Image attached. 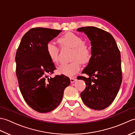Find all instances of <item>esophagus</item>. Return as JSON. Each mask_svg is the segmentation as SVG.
I'll use <instances>...</instances> for the list:
<instances>
[{"label":"esophagus","mask_w":135,"mask_h":135,"mask_svg":"<svg viewBox=\"0 0 135 135\" xmlns=\"http://www.w3.org/2000/svg\"><path fill=\"white\" fill-rule=\"evenodd\" d=\"M76 79L75 78H70V81L71 83H74L75 81H76Z\"/></svg>","instance_id":"1"}]
</instances>
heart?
<instances>
[{"instance_id": "heart-1", "label": "heart", "mask_w": 135, "mask_h": 135, "mask_svg": "<svg viewBox=\"0 0 135 135\" xmlns=\"http://www.w3.org/2000/svg\"><path fill=\"white\" fill-rule=\"evenodd\" d=\"M58 42L62 47H72L71 60L70 63L62 64L57 68V73L61 75L73 77L78 72L82 63H87L91 57L90 50L84 43L81 36L73 32H68L59 38ZM46 52L50 61L57 64L59 62V50L54 43L49 42L46 46Z\"/></svg>"}]
</instances>
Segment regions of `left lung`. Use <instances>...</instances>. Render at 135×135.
I'll return each mask as SVG.
<instances>
[{"label": "left lung", "instance_id": "obj_1", "mask_svg": "<svg viewBox=\"0 0 135 135\" xmlns=\"http://www.w3.org/2000/svg\"><path fill=\"white\" fill-rule=\"evenodd\" d=\"M77 30L85 32L91 45V59L82 71L89 77L80 76L78 79L86 85L81 99L88 107L102 110L113 102L121 86V54L115 39L107 31L89 26Z\"/></svg>", "mask_w": 135, "mask_h": 135}]
</instances>
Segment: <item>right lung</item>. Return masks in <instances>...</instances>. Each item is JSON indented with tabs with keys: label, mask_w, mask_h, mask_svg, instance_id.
I'll return each mask as SVG.
<instances>
[{
	"label": "right lung",
	"mask_w": 135,
	"mask_h": 135,
	"mask_svg": "<svg viewBox=\"0 0 135 135\" xmlns=\"http://www.w3.org/2000/svg\"><path fill=\"white\" fill-rule=\"evenodd\" d=\"M61 32L32 28L22 37L16 51V76L20 91L27 104L41 113L55 109L70 84V78L64 75L49 77L56 68L46 52V46Z\"/></svg>",
	"instance_id": "right-lung-1"
}]
</instances>
